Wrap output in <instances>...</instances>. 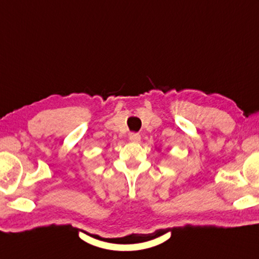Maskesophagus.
Segmentation results:
<instances>
[{
	"instance_id": "esophagus-1",
	"label": "esophagus",
	"mask_w": 259,
	"mask_h": 259,
	"mask_svg": "<svg viewBox=\"0 0 259 259\" xmlns=\"http://www.w3.org/2000/svg\"><path fill=\"white\" fill-rule=\"evenodd\" d=\"M129 139L132 142H139L141 140V136L139 134H135V132H132V134L129 135Z\"/></svg>"
}]
</instances>
